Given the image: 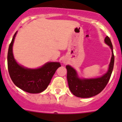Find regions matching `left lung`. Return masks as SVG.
I'll return each instance as SVG.
<instances>
[{"instance_id": "obj_1", "label": "left lung", "mask_w": 122, "mask_h": 122, "mask_svg": "<svg viewBox=\"0 0 122 122\" xmlns=\"http://www.w3.org/2000/svg\"><path fill=\"white\" fill-rule=\"evenodd\" d=\"M104 41L110 46L112 56L109 70L102 77L94 79H80L77 77V72L74 69L70 66H66L69 88L71 93L76 96L81 98L92 97L99 94L107 84L113 69L114 56L112 44L109 36H107L105 38Z\"/></svg>"}]
</instances>
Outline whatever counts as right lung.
I'll list each match as a JSON object with an SVG mask.
<instances>
[{
  "instance_id": "right-lung-1",
  "label": "right lung",
  "mask_w": 122,
  "mask_h": 122,
  "mask_svg": "<svg viewBox=\"0 0 122 122\" xmlns=\"http://www.w3.org/2000/svg\"><path fill=\"white\" fill-rule=\"evenodd\" d=\"M16 33L13 35L9 46L8 68L9 76L13 83L22 90L29 93H39L47 88L52 76L61 65L59 62H48L41 68L32 70L18 64L12 52Z\"/></svg>"
}]
</instances>
